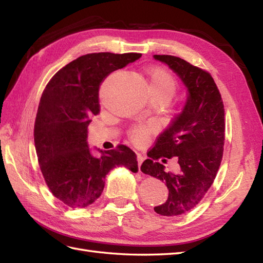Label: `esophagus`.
Instances as JSON below:
<instances>
[{
    "label": "esophagus",
    "mask_w": 263,
    "mask_h": 263,
    "mask_svg": "<svg viewBox=\"0 0 263 263\" xmlns=\"http://www.w3.org/2000/svg\"><path fill=\"white\" fill-rule=\"evenodd\" d=\"M137 159H138V167H139V171H140L141 164L143 163V160L146 159V158H144V156H142L141 154H138V155H137Z\"/></svg>",
    "instance_id": "1"
}]
</instances>
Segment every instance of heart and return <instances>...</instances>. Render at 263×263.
I'll list each match as a JSON object with an SVG mask.
<instances>
[{
  "label": "heart",
  "mask_w": 263,
  "mask_h": 263,
  "mask_svg": "<svg viewBox=\"0 0 263 263\" xmlns=\"http://www.w3.org/2000/svg\"><path fill=\"white\" fill-rule=\"evenodd\" d=\"M146 81L150 96H165L171 99L176 91L174 77L161 68H150L147 71ZM149 132L148 126H138L131 131V138L136 142H141Z\"/></svg>",
  "instance_id": "1"
}]
</instances>
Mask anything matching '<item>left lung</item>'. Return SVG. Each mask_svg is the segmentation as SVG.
<instances>
[{
	"instance_id": "8db88e82",
	"label": "left lung",
	"mask_w": 263,
	"mask_h": 263,
	"mask_svg": "<svg viewBox=\"0 0 263 263\" xmlns=\"http://www.w3.org/2000/svg\"><path fill=\"white\" fill-rule=\"evenodd\" d=\"M170 66L187 89L182 111L160 133L155 147L141 165L144 174L166 183L168 198L155 206L161 216H178L193 209L214 183L225 143L224 104L208 72L172 55H154ZM176 157L181 171L177 175L161 164ZM162 161L160 162V160Z\"/></svg>"
}]
</instances>
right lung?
<instances>
[{
    "mask_svg": "<svg viewBox=\"0 0 263 263\" xmlns=\"http://www.w3.org/2000/svg\"><path fill=\"white\" fill-rule=\"evenodd\" d=\"M141 58L139 53L82 55L54 74L39 102L33 139L43 176L55 198L72 209L93 203L114 167L138 172L137 155L126 146L88 147L87 127L99 113V87L111 72Z\"/></svg>",
    "mask_w": 263,
    "mask_h": 263,
    "instance_id": "obj_1",
    "label": "right lung"
}]
</instances>
